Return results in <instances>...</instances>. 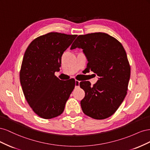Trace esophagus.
<instances>
[{
	"mask_svg": "<svg viewBox=\"0 0 150 150\" xmlns=\"http://www.w3.org/2000/svg\"><path fill=\"white\" fill-rule=\"evenodd\" d=\"M79 84H80V81L76 80V81H75V87L76 88H79Z\"/></svg>",
	"mask_w": 150,
	"mask_h": 150,
	"instance_id": "obj_1",
	"label": "esophagus"
}]
</instances>
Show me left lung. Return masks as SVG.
Instances as JSON below:
<instances>
[{"label": "left lung", "mask_w": 150, "mask_h": 150, "mask_svg": "<svg viewBox=\"0 0 150 150\" xmlns=\"http://www.w3.org/2000/svg\"><path fill=\"white\" fill-rule=\"evenodd\" d=\"M82 49L87 58L88 71L99 78L91 86L89 81L80 83L85 91L81 106L85 115L96 120L111 116L118 109L127 94L130 66L122 44L103 33L80 35L71 49Z\"/></svg>", "instance_id": "8db88e82"}]
</instances>
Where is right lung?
<instances>
[{
	"label": "right lung",
	"mask_w": 150,
	"mask_h": 150,
	"mask_svg": "<svg viewBox=\"0 0 150 150\" xmlns=\"http://www.w3.org/2000/svg\"><path fill=\"white\" fill-rule=\"evenodd\" d=\"M77 35L50 33L39 36L27 48L20 82L27 101L36 115L51 119L61 115L75 86V80L61 81L59 71L62 54Z\"/></svg>",
	"instance_id": "right-lung-1"
}]
</instances>
